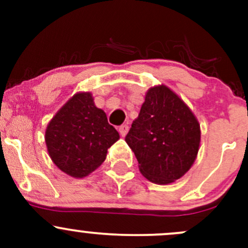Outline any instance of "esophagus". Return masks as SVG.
<instances>
[{"mask_svg": "<svg viewBox=\"0 0 248 248\" xmlns=\"http://www.w3.org/2000/svg\"><path fill=\"white\" fill-rule=\"evenodd\" d=\"M119 131H120V134H121L122 137H124L127 134V132H128V124H121V126H120V128H119Z\"/></svg>", "mask_w": 248, "mask_h": 248, "instance_id": "esophagus-1", "label": "esophagus"}]
</instances>
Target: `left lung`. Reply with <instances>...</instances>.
Segmentation results:
<instances>
[{
	"label": "left lung",
	"instance_id": "1",
	"mask_svg": "<svg viewBox=\"0 0 248 248\" xmlns=\"http://www.w3.org/2000/svg\"><path fill=\"white\" fill-rule=\"evenodd\" d=\"M124 140L138 159L140 172L155 184L166 185L184 176L196 161L201 126L184 101L161 85L147 91Z\"/></svg>",
	"mask_w": 248,
	"mask_h": 248
}]
</instances>
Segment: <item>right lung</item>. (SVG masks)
<instances>
[{
	"label": "right lung",
	"mask_w": 248,
	"mask_h": 248,
	"mask_svg": "<svg viewBox=\"0 0 248 248\" xmlns=\"http://www.w3.org/2000/svg\"><path fill=\"white\" fill-rule=\"evenodd\" d=\"M119 138L106 112L94 106L90 92L74 94L52 117L46 131L52 162L73 177L87 176L98 168Z\"/></svg>",
	"instance_id": "obj_1"
}]
</instances>
